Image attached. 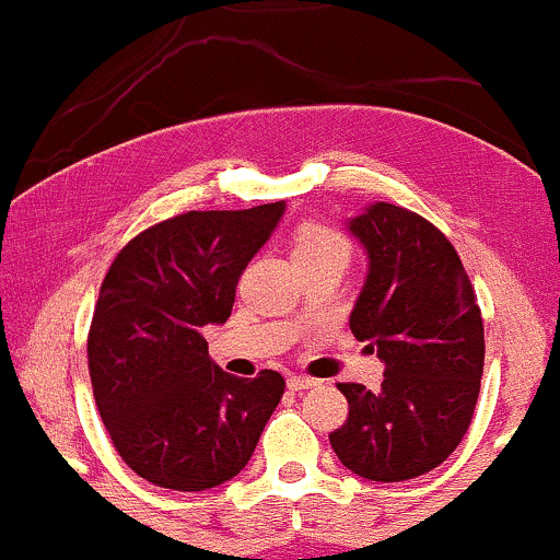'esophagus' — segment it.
I'll return each instance as SVG.
<instances>
[{
  "instance_id": "34e87169",
  "label": "esophagus",
  "mask_w": 560,
  "mask_h": 560,
  "mask_svg": "<svg viewBox=\"0 0 560 560\" xmlns=\"http://www.w3.org/2000/svg\"><path fill=\"white\" fill-rule=\"evenodd\" d=\"M318 378H313V376H302V374H292L287 378V387L292 389V392H300V389H313V387H318Z\"/></svg>"
}]
</instances>
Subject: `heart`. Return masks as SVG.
Masks as SVG:
<instances>
[{
    "label": "heart",
    "instance_id": "obj_1",
    "mask_svg": "<svg viewBox=\"0 0 560 560\" xmlns=\"http://www.w3.org/2000/svg\"><path fill=\"white\" fill-rule=\"evenodd\" d=\"M326 255H339L350 258V242L342 231L326 226V223H302L294 234V258H326Z\"/></svg>",
    "mask_w": 560,
    "mask_h": 560
}]
</instances>
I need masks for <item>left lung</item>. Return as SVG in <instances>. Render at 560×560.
I'll use <instances>...</instances> for the list:
<instances>
[{
    "label": "left lung",
    "instance_id": "left-lung-1",
    "mask_svg": "<svg viewBox=\"0 0 560 560\" xmlns=\"http://www.w3.org/2000/svg\"><path fill=\"white\" fill-rule=\"evenodd\" d=\"M350 231L369 249L350 329L387 369L382 392L337 384L350 413L329 442L358 477L416 479L471 427L485 374L477 292L447 236L413 210L376 202Z\"/></svg>",
    "mask_w": 560,
    "mask_h": 560
}]
</instances>
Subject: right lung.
I'll use <instances>...</instances> for the list:
<instances>
[{"label": "right lung", "instance_id": "right-lung-1", "mask_svg": "<svg viewBox=\"0 0 560 560\" xmlns=\"http://www.w3.org/2000/svg\"><path fill=\"white\" fill-rule=\"evenodd\" d=\"M281 213L284 202L189 210L115 255L89 326V376L115 450L141 479L202 492L253 458L287 382L271 369L255 378L218 369L202 326L226 324Z\"/></svg>", "mask_w": 560, "mask_h": 560}]
</instances>
